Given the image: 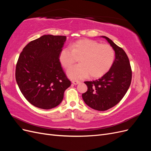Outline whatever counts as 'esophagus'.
I'll use <instances>...</instances> for the list:
<instances>
[{"mask_svg": "<svg viewBox=\"0 0 151 151\" xmlns=\"http://www.w3.org/2000/svg\"><path fill=\"white\" fill-rule=\"evenodd\" d=\"M72 84L77 85V84H78L80 83V81H72Z\"/></svg>", "mask_w": 151, "mask_h": 151, "instance_id": "obj_1", "label": "esophagus"}]
</instances>
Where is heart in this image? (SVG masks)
<instances>
[{
    "mask_svg": "<svg viewBox=\"0 0 151 151\" xmlns=\"http://www.w3.org/2000/svg\"><path fill=\"white\" fill-rule=\"evenodd\" d=\"M70 48H63L58 59L65 68L76 61V56L81 57L80 64L71 67L67 76L72 79H81L89 74L99 77L110 69L115 59V51L108 44H100L94 40L84 39L76 41Z\"/></svg>",
    "mask_w": 151,
    "mask_h": 151,
    "instance_id": "heart-1",
    "label": "heart"
}]
</instances>
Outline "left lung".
Instances as JSON below:
<instances>
[{"label":"left lung","instance_id":"obj_1","mask_svg":"<svg viewBox=\"0 0 151 151\" xmlns=\"http://www.w3.org/2000/svg\"><path fill=\"white\" fill-rule=\"evenodd\" d=\"M115 52V59L110 69L101 78L86 81L88 91L82 94L85 103L96 110L105 111L119 103L129 89L132 81L129 59L122 48L106 36Z\"/></svg>","mask_w":151,"mask_h":151}]
</instances>
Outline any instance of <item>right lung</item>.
<instances>
[{"instance_id": "add662e5", "label": "right lung", "mask_w": 151, "mask_h": 151, "mask_svg": "<svg viewBox=\"0 0 151 151\" xmlns=\"http://www.w3.org/2000/svg\"><path fill=\"white\" fill-rule=\"evenodd\" d=\"M65 36L47 35L30 42L20 53L16 80L24 98L45 109L57 106L71 85L58 59Z\"/></svg>"}]
</instances>
